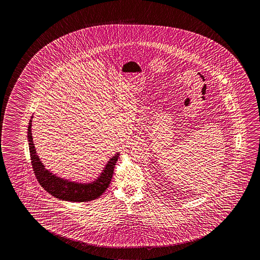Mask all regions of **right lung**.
<instances>
[{
  "label": "right lung",
  "mask_w": 260,
  "mask_h": 260,
  "mask_svg": "<svg viewBox=\"0 0 260 260\" xmlns=\"http://www.w3.org/2000/svg\"><path fill=\"white\" fill-rule=\"evenodd\" d=\"M28 141L30 149V160L35 177L40 185L52 196L62 200L73 202H84L96 200L102 196L111 183L113 171L118 161L119 154L111 157L107 163L103 173L92 183L81 184L61 179L48 171L40 160L31 136V119L28 127Z\"/></svg>",
  "instance_id": "right-lung-1"
}]
</instances>
